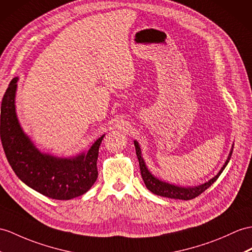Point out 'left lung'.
I'll list each match as a JSON object with an SVG mask.
<instances>
[{
	"label": "left lung",
	"instance_id": "obj_1",
	"mask_svg": "<svg viewBox=\"0 0 252 252\" xmlns=\"http://www.w3.org/2000/svg\"><path fill=\"white\" fill-rule=\"evenodd\" d=\"M134 146H136V153H137V157L139 159V164H140V171H141V176L144 181V184L146 188L152 191L153 193H155L157 195H161V197H165V198H171V199H180V200H191L194 199L195 197H198L202 192H204L205 190L210 187L214 182H216V180L219 177V175L222 173V171L224 170V168L228 164L230 158L232 156V152L233 149L231 150L230 155L226 159L225 163L223 164V167L221 168V170L219 171V173L213 177L211 181L206 182L203 185H200L198 187H193V188H184V187H179V186H174L171 185L169 183L165 182H161L159 181L156 177L153 176L150 171L146 169L145 163L143 161V158L141 157V150L139 147V144L137 141H134Z\"/></svg>",
	"mask_w": 252,
	"mask_h": 252
}]
</instances>
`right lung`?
I'll list each match as a JSON object with an SVG mask.
<instances>
[{
    "mask_svg": "<svg viewBox=\"0 0 252 252\" xmlns=\"http://www.w3.org/2000/svg\"><path fill=\"white\" fill-rule=\"evenodd\" d=\"M18 78L11 80L2 99L0 136L6 158L19 179L36 191L55 200L82 195L97 180L98 151L103 136L87 154L72 159L44 155L24 134L15 111Z\"/></svg>",
    "mask_w": 252,
    "mask_h": 252,
    "instance_id": "1",
    "label": "right lung"
}]
</instances>
